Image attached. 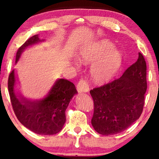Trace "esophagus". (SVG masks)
Wrapping results in <instances>:
<instances>
[{
  "label": "esophagus",
  "instance_id": "34e87169",
  "mask_svg": "<svg viewBox=\"0 0 159 159\" xmlns=\"http://www.w3.org/2000/svg\"><path fill=\"white\" fill-rule=\"evenodd\" d=\"M77 91L79 93H88L90 88H89V84L86 80H81L78 82Z\"/></svg>",
  "mask_w": 159,
  "mask_h": 159
}]
</instances>
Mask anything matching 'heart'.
Here are the masks:
<instances>
[{
    "label": "heart",
    "instance_id": "heart-1",
    "mask_svg": "<svg viewBox=\"0 0 159 159\" xmlns=\"http://www.w3.org/2000/svg\"><path fill=\"white\" fill-rule=\"evenodd\" d=\"M107 40L95 42L82 50L78 56V60L82 64L95 62L90 69V75L95 82H104L114 77L120 67L122 54Z\"/></svg>",
    "mask_w": 159,
    "mask_h": 159
}]
</instances>
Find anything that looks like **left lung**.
I'll return each instance as SVG.
<instances>
[{
  "label": "left lung",
  "mask_w": 159,
  "mask_h": 159,
  "mask_svg": "<svg viewBox=\"0 0 159 159\" xmlns=\"http://www.w3.org/2000/svg\"><path fill=\"white\" fill-rule=\"evenodd\" d=\"M146 89V63L139 53L138 61L120 78L90 91L94 101L91 124L95 131L108 136L129 127L142 114Z\"/></svg>",
  "instance_id": "8db88e82"
}]
</instances>
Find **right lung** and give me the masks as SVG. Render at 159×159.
Segmentation results:
<instances>
[{"label": "right lung", "mask_w": 159, "mask_h": 159, "mask_svg": "<svg viewBox=\"0 0 159 159\" xmlns=\"http://www.w3.org/2000/svg\"><path fill=\"white\" fill-rule=\"evenodd\" d=\"M38 34L26 41L17 51L16 64L25 50L42 43ZM17 76L14 69L8 77V88L13 109L18 120L34 133L52 135L62 129L66 122L65 111L73 96L77 93L72 82L58 79L43 98L32 100L16 90Z\"/></svg>", "instance_id": "add662e5"}]
</instances>
